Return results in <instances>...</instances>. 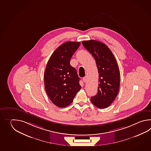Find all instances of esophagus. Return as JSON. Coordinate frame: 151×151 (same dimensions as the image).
Returning <instances> with one entry per match:
<instances>
[{
    "label": "esophagus",
    "mask_w": 151,
    "mask_h": 151,
    "mask_svg": "<svg viewBox=\"0 0 151 151\" xmlns=\"http://www.w3.org/2000/svg\"><path fill=\"white\" fill-rule=\"evenodd\" d=\"M83 82L84 83H86L87 81V77L86 76H85V77H83Z\"/></svg>",
    "instance_id": "34e87169"
}]
</instances>
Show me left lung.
<instances>
[{
    "mask_svg": "<svg viewBox=\"0 0 151 151\" xmlns=\"http://www.w3.org/2000/svg\"><path fill=\"white\" fill-rule=\"evenodd\" d=\"M93 55L99 72L98 93L91 101L99 109H105L114 101L120 86V72L116 58L103 42L90 40L82 42Z\"/></svg>",
    "mask_w": 151,
    "mask_h": 151,
    "instance_id": "8db88e82",
    "label": "left lung"
}]
</instances>
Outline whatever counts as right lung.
I'll return each instance as SVG.
<instances>
[{
  "label": "right lung",
  "mask_w": 151,
  "mask_h": 151,
  "mask_svg": "<svg viewBox=\"0 0 151 151\" xmlns=\"http://www.w3.org/2000/svg\"><path fill=\"white\" fill-rule=\"evenodd\" d=\"M80 42H67L59 46L49 59L44 73L45 90L55 105L65 107L80 90V78L70 64Z\"/></svg>",
  "instance_id": "obj_1"
}]
</instances>
